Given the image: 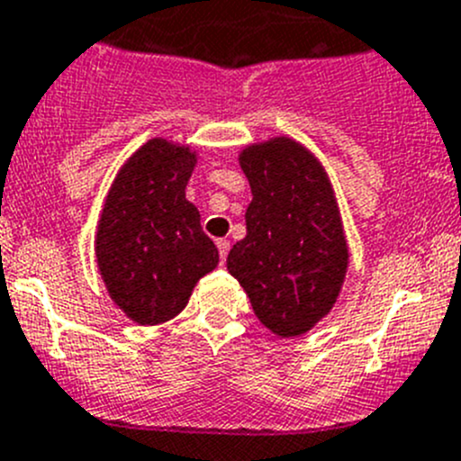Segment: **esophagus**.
<instances>
[{
  "mask_svg": "<svg viewBox=\"0 0 461 461\" xmlns=\"http://www.w3.org/2000/svg\"><path fill=\"white\" fill-rule=\"evenodd\" d=\"M216 245H218V252H221V264H225L227 252H230V240H227V239H218Z\"/></svg>",
  "mask_w": 461,
  "mask_h": 461,
  "instance_id": "1",
  "label": "esophagus"
}]
</instances>
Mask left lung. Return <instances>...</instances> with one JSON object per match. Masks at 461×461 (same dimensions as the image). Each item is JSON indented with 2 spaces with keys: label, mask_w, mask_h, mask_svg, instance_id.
<instances>
[{
  "label": "left lung",
  "mask_w": 461,
  "mask_h": 461,
  "mask_svg": "<svg viewBox=\"0 0 461 461\" xmlns=\"http://www.w3.org/2000/svg\"><path fill=\"white\" fill-rule=\"evenodd\" d=\"M239 161L252 202L248 234L227 255V270L270 332L300 337L328 316L348 270L332 184L316 157L286 136L245 148Z\"/></svg>",
  "instance_id": "1"
}]
</instances>
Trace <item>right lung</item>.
I'll list each match as a JSON object with an SVG mask.
<instances>
[{
	"instance_id": "add662e5",
	"label": "right lung",
	"mask_w": 461,
	"mask_h": 461,
	"mask_svg": "<svg viewBox=\"0 0 461 461\" xmlns=\"http://www.w3.org/2000/svg\"><path fill=\"white\" fill-rule=\"evenodd\" d=\"M195 152L152 139L120 167L102 211L95 255L113 303L140 325L186 307L197 279L218 266L200 211L186 200Z\"/></svg>"
}]
</instances>
